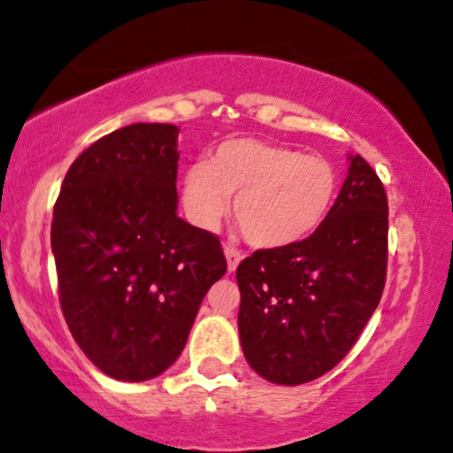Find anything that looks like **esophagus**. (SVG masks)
Masks as SVG:
<instances>
[{
	"label": "esophagus",
	"mask_w": 453,
	"mask_h": 453,
	"mask_svg": "<svg viewBox=\"0 0 453 453\" xmlns=\"http://www.w3.org/2000/svg\"><path fill=\"white\" fill-rule=\"evenodd\" d=\"M223 253H226V261H227V272H234L238 268V264H241L242 255L241 250H236L234 247H226L223 249Z\"/></svg>",
	"instance_id": "1"
}]
</instances>
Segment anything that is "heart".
Masks as SVG:
<instances>
[{"label":"heart","mask_w":453,"mask_h":453,"mask_svg":"<svg viewBox=\"0 0 453 453\" xmlns=\"http://www.w3.org/2000/svg\"><path fill=\"white\" fill-rule=\"evenodd\" d=\"M329 160L261 139H227L209 162L185 168L181 203L200 230H215L234 200V217L257 249H285L319 230L335 200Z\"/></svg>","instance_id":"1"}]
</instances>
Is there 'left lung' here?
Wrapping results in <instances>:
<instances>
[{
  "label": "left lung",
  "instance_id": "left-lung-1",
  "mask_svg": "<svg viewBox=\"0 0 453 453\" xmlns=\"http://www.w3.org/2000/svg\"><path fill=\"white\" fill-rule=\"evenodd\" d=\"M335 204L306 241L255 250L238 265L244 358L272 384L331 372L378 308L388 259V200L361 156H348Z\"/></svg>",
  "mask_w": 453,
  "mask_h": 453
}]
</instances>
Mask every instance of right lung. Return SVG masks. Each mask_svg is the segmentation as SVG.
<instances>
[{"label": "right lung", "mask_w": 453, "mask_h": 453, "mask_svg": "<svg viewBox=\"0 0 453 453\" xmlns=\"http://www.w3.org/2000/svg\"><path fill=\"white\" fill-rule=\"evenodd\" d=\"M174 124H130L69 166L50 244L81 352L119 382L166 372L227 264L217 236L177 215Z\"/></svg>", "instance_id": "1"}]
</instances>
